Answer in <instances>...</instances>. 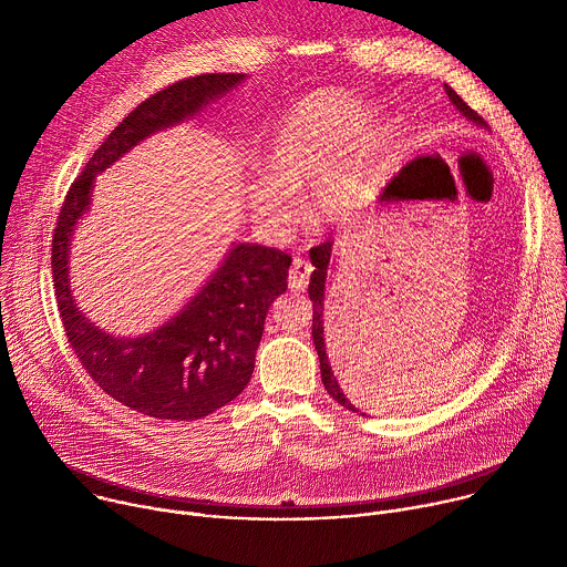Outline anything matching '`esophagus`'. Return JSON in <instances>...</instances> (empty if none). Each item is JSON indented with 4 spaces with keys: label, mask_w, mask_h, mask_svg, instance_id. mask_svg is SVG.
Here are the masks:
<instances>
[{
    "label": "esophagus",
    "mask_w": 567,
    "mask_h": 567,
    "mask_svg": "<svg viewBox=\"0 0 567 567\" xmlns=\"http://www.w3.org/2000/svg\"><path fill=\"white\" fill-rule=\"evenodd\" d=\"M311 271H313V267L305 258H293L291 269H289V289L291 291H302L309 282Z\"/></svg>",
    "instance_id": "esophagus-1"
}]
</instances>
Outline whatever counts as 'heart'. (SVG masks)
Returning a JSON list of instances; mask_svg holds the SVG:
<instances>
[{"mask_svg": "<svg viewBox=\"0 0 567 567\" xmlns=\"http://www.w3.org/2000/svg\"><path fill=\"white\" fill-rule=\"evenodd\" d=\"M381 138V127L354 99L334 92L305 96L262 152V182L247 188L249 208L262 224L282 228L296 213L291 197L311 186V219H341L374 182Z\"/></svg>", "mask_w": 567, "mask_h": 567, "instance_id": "1", "label": "heart"}]
</instances>
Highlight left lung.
Here are the masks:
<instances>
[{
    "mask_svg": "<svg viewBox=\"0 0 567 567\" xmlns=\"http://www.w3.org/2000/svg\"><path fill=\"white\" fill-rule=\"evenodd\" d=\"M446 94L451 99V103L468 118L473 121L475 125H484V118L471 110L457 94L455 90H451L446 85ZM330 256H332V241H322V245L313 247L309 251V258H311V265H313V274H311V282H309V298H311V307H313V318H311V337H313V346H316V352H318V361H320V377H322V385H326V390L341 403L343 409L352 411V413H359L352 403L348 401V396L343 394L334 372H332V365L328 361V348H326V339H322V311H326V278H328V265H330Z\"/></svg>",
    "mask_w": 567,
    "mask_h": 567,
    "instance_id": "left-lung-1",
    "label": "left lung"
}]
</instances>
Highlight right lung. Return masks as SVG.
<instances>
[{"mask_svg":"<svg viewBox=\"0 0 567 567\" xmlns=\"http://www.w3.org/2000/svg\"><path fill=\"white\" fill-rule=\"evenodd\" d=\"M245 73H202L168 85L134 107L71 184L53 233V289L66 341L87 374L123 406L156 420H202L247 388L271 302L287 291L291 256L235 245L184 309L136 339L99 330L73 302L69 247L92 202L99 173L150 134L195 118L235 90Z\"/></svg>","mask_w":567,"mask_h":567,"instance_id":"add662e5","label":"right lung"}]
</instances>
